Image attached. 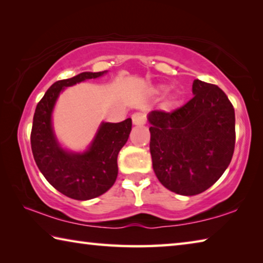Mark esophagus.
Returning a JSON list of instances; mask_svg holds the SVG:
<instances>
[{"mask_svg": "<svg viewBox=\"0 0 263 263\" xmlns=\"http://www.w3.org/2000/svg\"><path fill=\"white\" fill-rule=\"evenodd\" d=\"M132 122L135 125H142L146 123V115L142 112H136L132 115Z\"/></svg>", "mask_w": 263, "mask_h": 263, "instance_id": "1", "label": "esophagus"}]
</instances>
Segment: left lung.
<instances>
[{
	"instance_id": "1",
	"label": "left lung",
	"mask_w": 263,
	"mask_h": 263,
	"mask_svg": "<svg viewBox=\"0 0 263 263\" xmlns=\"http://www.w3.org/2000/svg\"><path fill=\"white\" fill-rule=\"evenodd\" d=\"M193 94L172 112L148 114L155 175L168 190L184 196L216 183L232 160L235 144L234 109L225 92L195 80Z\"/></svg>"
}]
</instances>
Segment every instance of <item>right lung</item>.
I'll use <instances>...</instances> for the list:
<instances>
[{
	"mask_svg": "<svg viewBox=\"0 0 263 263\" xmlns=\"http://www.w3.org/2000/svg\"><path fill=\"white\" fill-rule=\"evenodd\" d=\"M104 72H83L60 80L47 89L34 111L31 149L39 171L52 186L69 198L87 201L99 197L114 185L118 174L117 157L132 128L131 118L121 123H102L89 148L83 153L67 152L58 142L52 126V111L64 88Z\"/></svg>",
	"mask_w": 263,
	"mask_h": 263,
	"instance_id": "1",
	"label": "right lung"
}]
</instances>
